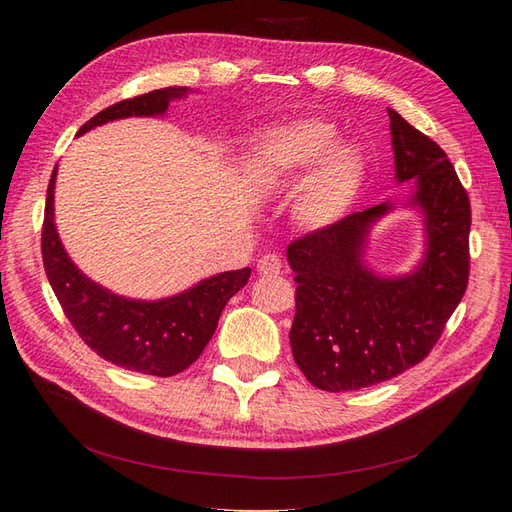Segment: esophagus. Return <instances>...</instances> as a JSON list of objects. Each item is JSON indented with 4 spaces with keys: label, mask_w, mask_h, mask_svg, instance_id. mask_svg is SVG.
I'll list each match as a JSON object with an SVG mask.
<instances>
[{
    "label": "esophagus",
    "mask_w": 512,
    "mask_h": 512,
    "mask_svg": "<svg viewBox=\"0 0 512 512\" xmlns=\"http://www.w3.org/2000/svg\"><path fill=\"white\" fill-rule=\"evenodd\" d=\"M256 269H258V273L262 277H275V275L282 273L284 262H282V258L277 256V254H267V256H262L258 260V267Z\"/></svg>",
    "instance_id": "34e87169"
}]
</instances>
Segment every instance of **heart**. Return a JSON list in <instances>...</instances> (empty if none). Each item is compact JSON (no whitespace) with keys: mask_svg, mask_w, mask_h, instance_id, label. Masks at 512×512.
<instances>
[{"mask_svg":"<svg viewBox=\"0 0 512 512\" xmlns=\"http://www.w3.org/2000/svg\"><path fill=\"white\" fill-rule=\"evenodd\" d=\"M335 136L327 121H290L260 132L245 162L247 179L265 190L308 173L292 198V220L307 232L342 222L365 188L363 158L352 147L333 145Z\"/></svg>","mask_w":512,"mask_h":512,"instance_id":"b5f03b06","label":"heart"}]
</instances>
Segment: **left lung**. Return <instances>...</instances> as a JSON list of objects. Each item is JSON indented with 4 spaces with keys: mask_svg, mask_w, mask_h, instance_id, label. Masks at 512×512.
<instances>
[{
    "mask_svg": "<svg viewBox=\"0 0 512 512\" xmlns=\"http://www.w3.org/2000/svg\"><path fill=\"white\" fill-rule=\"evenodd\" d=\"M397 183L414 181L406 203L350 213L329 230L288 245L297 282L292 356L305 378L329 393L356 391L421 363L440 339L468 286L470 200L446 153L389 108ZM397 204L424 218L426 252L404 276L364 265L368 232Z\"/></svg>",
    "mask_w": 512,
    "mask_h": 512,
    "instance_id": "8db88e82",
    "label": "left lung"
}]
</instances>
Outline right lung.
<instances>
[{"instance_id": "obj_1", "label": "right lung", "mask_w": 512, "mask_h": 512, "mask_svg": "<svg viewBox=\"0 0 512 512\" xmlns=\"http://www.w3.org/2000/svg\"><path fill=\"white\" fill-rule=\"evenodd\" d=\"M188 94V87H166L121 100L91 117L76 136L117 119L162 117L170 102ZM55 177L57 166L46 190L42 260L55 297L76 333L102 359L123 369L160 378L188 369L218 329L224 305L250 280L252 269L211 275L188 290L158 301L121 297L89 280L61 245L53 207Z\"/></svg>"}]
</instances>
